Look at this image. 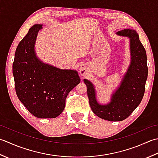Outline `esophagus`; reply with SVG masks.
Returning a JSON list of instances; mask_svg holds the SVG:
<instances>
[{"label":"esophagus","instance_id":"34e87169","mask_svg":"<svg viewBox=\"0 0 158 158\" xmlns=\"http://www.w3.org/2000/svg\"><path fill=\"white\" fill-rule=\"evenodd\" d=\"M79 71H80V74L81 76H85L86 73V66L85 65H81L80 66L79 68Z\"/></svg>","mask_w":158,"mask_h":158}]
</instances>
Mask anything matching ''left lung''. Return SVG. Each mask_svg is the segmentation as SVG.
Wrapping results in <instances>:
<instances>
[{"instance_id":"1","label":"left lung","mask_w":158,"mask_h":158,"mask_svg":"<svg viewBox=\"0 0 158 158\" xmlns=\"http://www.w3.org/2000/svg\"><path fill=\"white\" fill-rule=\"evenodd\" d=\"M117 35L130 39L131 62L120 86L112 95L111 101L107 104H99L92 82L84 80L92 111L98 117L110 121L125 119L138 107L143 98L148 76L146 51L136 31L127 28L118 31Z\"/></svg>"}]
</instances>
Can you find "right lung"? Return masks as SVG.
Masks as SVG:
<instances>
[{
    "label": "right lung",
    "instance_id": "obj_1",
    "mask_svg": "<svg viewBox=\"0 0 158 158\" xmlns=\"http://www.w3.org/2000/svg\"><path fill=\"white\" fill-rule=\"evenodd\" d=\"M41 24H35L16 48L13 75L18 99L35 117L52 118L65 108L68 93L80 83L76 70L60 69L44 63L35 52Z\"/></svg>",
    "mask_w": 158,
    "mask_h": 158
}]
</instances>
